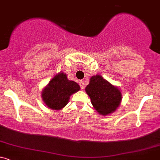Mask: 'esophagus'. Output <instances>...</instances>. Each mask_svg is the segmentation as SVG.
<instances>
[{
  "instance_id": "1",
  "label": "esophagus",
  "mask_w": 160,
  "mask_h": 160,
  "mask_svg": "<svg viewBox=\"0 0 160 160\" xmlns=\"http://www.w3.org/2000/svg\"><path fill=\"white\" fill-rule=\"evenodd\" d=\"M79 85H80L81 88H82V89L83 90L84 88V83L83 81H82V80L80 81V82H79Z\"/></svg>"
}]
</instances>
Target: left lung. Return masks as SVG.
I'll use <instances>...</instances> for the list:
<instances>
[{
	"label": "left lung",
	"mask_w": 160,
	"mask_h": 160,
	"mask_svg": "<svg viewBox=\"0 0 160 160\" xmlns=\"http://www.w3.org/2000/svg\"><path fill=\"white\" fill-rule=\"evenodd\" d=\"M94 109L103 116L109 115L120 106L122 94L117 86L113 85L100 75L93 76L85 88Z\"/></svg>",
	"instance_id": "left-lung-1"
}]
</instances>
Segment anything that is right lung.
Returning <instances> with one entry per match:
<instances>
[{
	"instance_id": "right-lung-1",
	"label": "right lung",
	"mask_w": 160,
	"mask_h": 160,
	"mask_svg": "<svg viewBox=\"0 0 160 160\" xmlns=\"http://www.w3.org/2000/svg\"><path fill=\"white\" fill-rule=\"evenodd\" d=\"M74 81L67 78L63 72L56 74L42 91V98L47 107L52 110H61L67 106L71 95L80 90Z\"/></svg>"
}]
</instances>
